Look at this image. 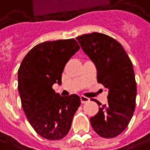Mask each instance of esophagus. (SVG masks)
Segmentation results:
<instances>
[{
	"label": "esophagus",
	"instance_id": "34e87169",
	"mask_svg": "<svg viewBox=\"0 0 150 150\" xmlns=\"http://www.w3.org/2000/svg\"><path fill=\"white\" fill-rule=\"evenodd\" d=\"M80 100H81V103L82 104H84L86 102H88L89 100V99L88 97H84V96H80Z\"/></svg>",
	"mask_w": 150,
	"mask_h": 150
}]
</instances>
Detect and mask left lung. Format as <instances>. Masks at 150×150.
<instances>
[{"instance_id": "left-lung-1", "label": "left lung", "mask_w": 150, "mask_h": 150, "mask_svg": "<svg viewBox=\"0 0 150 150\" xmlns=\"http://www.w3.org/2000/svg\"><path fill=\"white\" fill-rule=\"evenodd\" d=\"M76 40L97 67V82L108 90L106 104L95 100L100 107L90 118L91 125L100 137H117L129 124L136 107L137 83L132 61L121 44L107 35L93 32Z\"/></svg>"}]
</instances>
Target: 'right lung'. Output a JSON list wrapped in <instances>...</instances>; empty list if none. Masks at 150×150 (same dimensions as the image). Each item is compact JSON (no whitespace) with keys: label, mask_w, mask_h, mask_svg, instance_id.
<instances>
[{"label":"right lung","mask_w":150,"mask_h":150,"mask_svg":"<svg viewBox=\"0 0 150 150\" xmlns=\"http://www.w3.org/2000/svg\"><path fill=\"white\" fill-rule=\"evenodd\" d=\"M79 48L74 39L40 43L24 57L18 71L24 113L35 132L47 140L67 135L81 103L78 95L62 97L53 89L54 83H62L65 66Z\"/></svg>","instance_id":"obj_1"}]
</instances>
